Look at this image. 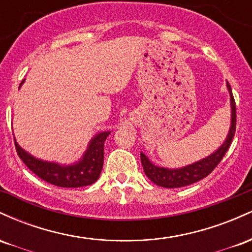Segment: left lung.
Segmentation results:
<instances>
[{"label":"left lung","instance_id":"obj_1","mask_svg":"<svg viewBox=\"0 0 252 252\" xmlns=\"http://www.w3.org/2000/svg\"><path fill=\"white\" fill-rule=\"evenodd\" d=\"M228 94H230L231 106V123L230 129L224 142L218 149H216L212 154L195 162L180 167V168H167V167L156 166L149 160V158L144 153H141V162H142L144 173L148 176L150 181L154 182L158 186L164 189H179V187L189 186L201 179L206 178L213 169L220 162L222 156L227 152L232 138L236 131V104L232 96V90L227 83Z\"/></svg>","mask_w":252,"mask_h":252}]
</instances>
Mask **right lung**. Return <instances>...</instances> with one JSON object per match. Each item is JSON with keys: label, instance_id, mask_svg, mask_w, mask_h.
I'll list each match as a JSON object with an SVG mask.
<instances>
[{"label": "right lung", "instance_id": "1", "mask_svg": "<svg viewBox=\"0 0 252 252\" xmlns=\"http://www.w3.org/2000/svg\"><path fill=\"white\" fill-rule=\"evenodd\" d=\"M24 83L25 79L20 84L19 89ZM110 132L111 131H102L94 135L90 140L88 148L84 152L82 158L70 164L37 158L20 147L15 137L14 141L20 158L34 174L58 187L76 189V187L89 186L98 180L103 169L104 142Z\"/></svg>", "mask_w": 252, "mask_h": 252}]
</instances>
